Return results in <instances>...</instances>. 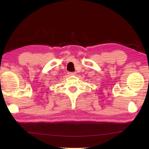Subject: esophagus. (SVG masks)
Listing matches in <instances>:
<instances>
[{"instance_id":"esophagus-1","label":"esophagus","mask_w":149,"mask_h":149,"mask_svg":"<svg viewBox=\"0 0 149 149\" xmlns=\"http://www.w3.org/2000/svg\"><path fill=\"white\" fill-rule=\"evenodd\" d=\"M69 75H76V73L75 72H68Z\"/></svg>"}]
</instances>
